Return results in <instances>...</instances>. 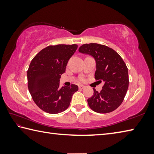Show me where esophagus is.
Returning <instances> with one entry per match:
<instances>
[{
  "label": "esophagus",
  "instance_id": "esophagus-1",
  "mask_svg": "<svg viewBox=\"0 0 154 154\" xmlns=\"http://www.w3.org/2000/svg\"><path fill=\"white\" fill-rule=\"evenodd\" d=\"M85 88V85H79V89H83Z\"/></svg>",
  "mask_w": 154,
  "mask_h": 154
}]
</instances>
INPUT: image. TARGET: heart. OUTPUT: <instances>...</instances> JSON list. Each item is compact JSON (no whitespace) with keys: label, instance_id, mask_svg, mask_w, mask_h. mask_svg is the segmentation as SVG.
<instances>
[{"label":"heart","instance_id":"1","mask_svg":"<svg viewBox=\"0 0 154 154\" xmlns=\"http://www.w3.org/2000/svg\"><path fill=\"white\" fill-rule=\"evenodd\" d=\"M80 80H81V81H84V78L82 77V78H81V79H80Z\"/></svg>","mask_w":154,"mask_h":154}]
</instances>
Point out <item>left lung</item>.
Returning <instances> with one entry per match:
<instances>
[{
    "instance_id": "obj_1",
    "label": "left lung",
    "mask_w": 154,
    "mask_h": 154,
    "mask_svg": "<svg viewBox=\"0 0 154 154\" xmlns=\"http://www.w3.org/2000/svg\"><path fill=\"white\" fill-rule=\"evenodd\" d=\"M79 51L95 59V79L105 82L100 92L94 88V94L88 99V105L99 113L116 110L123 102L129 84L128 71L123 59L113 49L98 43L83 44Z\"/></svg>"
}]
</instances>
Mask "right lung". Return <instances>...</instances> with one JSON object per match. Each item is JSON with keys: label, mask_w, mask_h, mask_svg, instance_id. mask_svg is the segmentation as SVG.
Wrapping results in <instances>:
<instances>
[{"label": "right lung", "mask_w": 154, "mask_h": 154, "mask_svg": "<svg viewBox=\"0 0 154 154\" xmlns=\"http://www.w3.org/2000/svg\"><path fill=\"white\" fill-rule=\"evenodd\" d=\"M77 45H49L31 61L27 71L28 87L34 102L46 113L56 114L69 107L77 85L60 88L61 75L77 49Z\"/></svg>", "instance_id": "right-lung-1"}]
</instances>
